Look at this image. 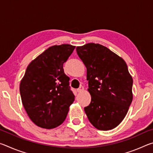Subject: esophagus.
I'll return each instance as SVG.
<instances>
[{"label": "esophagus", "instance_id": "esophagus-1", "mask_svg": "<svg viewBox=\"0 0 153 153\" xmlns=\"http://www.w3.org/2000/svg\"><path fill=\"white\" fill-rule=\"evenodd\" d=\"M83 90H84V87H83L82 86H80L79 88L77 90V92H81L83 91Z\"/></svg>", "mask_w": 153, "mask_h": 153}]
</instances>
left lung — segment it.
Returning a JSON list of instances; mask_svg holds the SVG:
<instances>
[{"label": "left lung", "instance_id": "1", "mask_svg": "<svg viewBox=\"0 0 153 153\" xmlns=\"http://www.w3.org/2000/svg\"><path fill=\"white\" fill-rule=\"evenodd\" d=\"M87 69L91 102L84 107L90 122L100 130L117 127L132 101L133 79L123 59L106 46L88 43L77 46Z\"/></svg>", "mask_w": 153, "mask_h": 153}]
</instances>
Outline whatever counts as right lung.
Listing matches in <instances>:
<instances>
[{
    "label": "right lung",
    "mask_w": 153,
    "mask_h": 153,
    "mask_svg": "<svg viewBox=\"0 0 153 153\" xmlns=\"http://www.w3.org/2000/svg\"><path fill=\"white\" fill-rule=\"evenodd\" d=\"M76 46L67 44L52 46L27 66L20 83L22 101L36 126L53 129L65 120L75 96L63 63Z\"/></svg>",
    "instance_id": "obj_1"
}]
</instances>
